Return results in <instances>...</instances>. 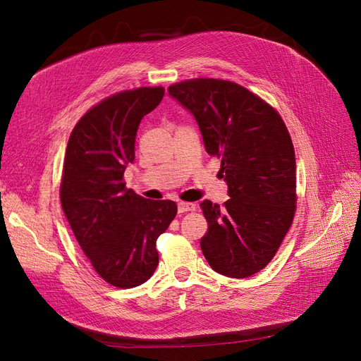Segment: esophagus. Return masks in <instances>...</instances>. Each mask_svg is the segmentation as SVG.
I'll list each match as a JSON object with an SVG mask.
<instances>
[{"instance_id": "obj_1", "label": "esophagus", "mask_w": 361, "mask_h": 361, "mask_svg": "<svg viewBox=\"0 0 361 361\" xmlns=\"http://www.w3.org/2000/svg\"><path fill=\"white\" fill-rule=\"evenodd\" d=\"M196 209V204L195 203H187V202H178V212L180 214H185V212H190Z\"/></svg>"}]
</instances>
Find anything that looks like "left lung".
<instances>
[{
	"label": "left lung",
	"mask_w": 361,
	"mask_h": 361,
	"mask_svg": "<svg viewBox=\"0 0 361 361\" xmlns=\"http://www.w3.org/2000/svg\"><path fill=\"white\" fill-rule=\"evenodd\" d=\"M168 92L190 111L204 149L221 159L230 199L200 203L202 252L218 274L247 278L274 259L295 214V155L278 111L234 82L199 78Z\"/></svg>",
	"instance_id": "8db88e82"
}]
</instances>
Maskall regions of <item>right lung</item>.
I'll list each match as a JSON object with an SVG mask.
<instances>
[{
    "label": "right lung",
    "instance_id": "1",
    "mask_svg": "<svg viewBox=\"0 0 361 361\" xmlns=\"http://www.w3.org/2000/svg\"><path fill=\"white\" fill-rule=\"evenodd\" d=\"M165 89L114 93L74 126L64 158L60 199L80 249L112 287L133 288L154 275L158 237L177 215L173 200H147L126 187L140 120Z\"/></svg>",
    "mask_w": 361,
    "mask_h": 361
}]
</instances>
